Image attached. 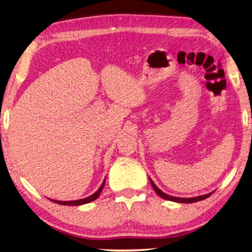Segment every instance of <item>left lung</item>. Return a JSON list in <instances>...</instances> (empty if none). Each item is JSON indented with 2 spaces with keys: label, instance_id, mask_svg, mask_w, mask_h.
<instances>
[{
  "label": "left lung",
  "instance_id": "left-lung-1",
  "mask_svg": "<svg viewBox=\"0 0 252 252\" xmlns=\"http://www.w3.org/2000/svg\"><path fill=\"white\" fill-rule=\"evenodd\" d=\"M149 180H150V183H151V185H153V188H154V189L156 191V193L158 194V195L161 197V198H163V200H168V201H172V202H177V203H194V202H198V201H203V200H205V198H207L208 196H211L212 195V193H208V194H204V195H200V196H195V197H187V198H184V197H175V196H171V195H168V194H165V193H163L162 191H161V189L157 187V185L153 182V180H151L150 178H149Z\"/></svg>",
  "mask_w": 252,
  "mask_h": 252
}]
</instances>
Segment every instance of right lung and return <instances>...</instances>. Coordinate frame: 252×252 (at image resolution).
<instances>
[{
  "label": "right lung",
  "instance_id": "obj_1",
  "mask_svg": "<svg viewBox=\"0 0 252 252\" xmlns=\"http://www.w3.org/2000/svg\"><path fill=\"white\" fill-rule=\"evenodd\" d=\"M104 184H105V180H104L102 185L98 188V189L95 193L92 194V195L88 196V197H85V198H81V200H77V201H57V200H51V198H49V200L52 201V202H55V203H58V204H60V205H68V206L83 205V204H88L90 202H93V201L96 200V198L99 196V194H101V192H102V189L104 188Z\"/></svg>",
  "mask_w": 252,
  "mask_h": 252
}]
</instances>
